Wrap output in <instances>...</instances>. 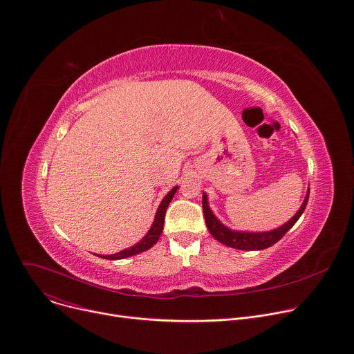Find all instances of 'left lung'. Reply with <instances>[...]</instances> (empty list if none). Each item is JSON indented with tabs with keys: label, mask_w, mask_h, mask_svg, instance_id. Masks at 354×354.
Instances as JSON below:
<instances>
[{
	"label": "left lung",
	"mask_w": 354,
	"mask_h": 354,
	"mask_svg": "<svg viewBox=\"0 0 354 354\" xmlns=\"http://www.w3.org/2000/svg\"><path fill=\"white\" fill-rule=\"evenodd\" d=\"M309 194L310 192H308V195H306L300 209L297 210V214L288 223L281 225L280 227L269 230V232H238V230H232V229L226 227L214 215V212L210 210V207L207 205L206 194H203V198H202L203 216H205V222H206V226H207L210 234L221 243H223L229 248H233V249H241V250H262V249L270 248L272 245L279 242L281 238L285 236V233L297 222V219L301 216V214L306 209V205H308Z\"/></svg>",
	"instance_id": "1"
}]
</instances>
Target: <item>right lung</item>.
Instances as JSON below:
<instances>
[{
    "label": "right lung",
    "mask_w": 354,
    "mask_h": 354,
    "mask_svg": "<svg viewBox=\"0 0 354 354\" xmlns=\"http://www.w3.org/2000/svg\"><path fill=\"white\" fill-rule=\"evenodd\" d=\"M176 191H178V186H175L174 189L169 191V194L162 199V202H160V205H159V207H158V210H156V215H155L153 223H152L151 229L148 230V233L145 234V238H142V241L138 242L136 245H133V246H131V248H128V249H124V250H121V252H118V253H115V254H109V256L106 254V256H100V257L109 259V261H118V259H125V257L138 254V253H140V252H145V250H148L149 248H152V246L158 242V239H159V236H160V233H162V230H163L165 212H167L168 205L171 203V201H172L174 195L176 194Z\"/></svg>",
    "instance_id": "right-lung-1"
}]
</instances>
